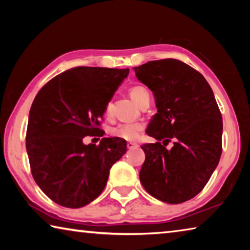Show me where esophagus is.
Returning a JSON list of instances; mask_svg holds the SVG:
<instances>
[{
    "mask_svg": "<svg viewBox=\"0 0 250 250\" xmlns=\"http://www.w3.org/2000/svg\"><path fill=\"white\" fill-rule=\"evenodd\" d=\"M126 146H128V149H134V147H137V146H138V143L129 141L128 143H126Z\"/></svg>",
    "mask_w": 250,
    "mask_h": 250,
    "instance_id": "1",
    "label": "esophagus"
}]
</instances>
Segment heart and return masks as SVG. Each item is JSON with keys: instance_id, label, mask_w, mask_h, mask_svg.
Listing matches in <instances>:
<instances>
[{"instance_id": "heart-1", "label": "heart", "mask_w": 250, "mask_h": 250, "mask_svg": "<svg viewBox=\"0 0 250 250\" xmlns=\"http://www.w3.org/2000/svg\"><path fill=\"white\" fill-rule=\"evenodd\" d=\"M130 96L139 105H141L145 101L150 100V94L146 87L135 84V86L130 88ZM112 112V104L109 103L105 104L104 113L110 116ZM143 130H145V125L141 122H133V124H120L113 128L110 129V134L112 137L120 138L122 140L126 141H135L140 138Z\"/></svg>"}]
</instances>
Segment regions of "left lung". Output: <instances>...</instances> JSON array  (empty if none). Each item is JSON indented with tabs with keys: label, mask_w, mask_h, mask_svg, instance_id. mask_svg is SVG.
Wrapping results in <instances>:
<instances>
[{
	"label": "left lung",
	"mask_w": 250,
	"mask_h": 250,
	"mask_svg": "<svg viewBox=\"0 0 250 250\" xmlns=\"http://www.w3.org/2000/svg\"><path fill=\"white\" fill-rule=\"evenodd\" d=\"M134 71L153 91L158 108L146 129L158 142L141 146L146 160L140 181L150 195L180 204L204 188L219 162L221 111L203 75L179 59L147 62Z\"/></svg>",
	"instance_id": "left-lung-1"
}]
</instances>
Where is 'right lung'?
Here are the masks:
<instances>
[{"instance_id": "add662e5", "label": "right lung", "mask_w": 250, "mask_h": 250, "mask_svg": "<svg viewBox=\"0 0 250 250\" xmlns=\"http://www.w3.org/2000/svg\"><path fill=\"white\" fill-rule=\"evenodd\" d=\"M129 69L74 67L45 83L29 110L26 150L34 180L56 204L79 208L98 197L109 171L126 151L120 138L103 137L105 104Z\"/></svg>"}]
</instances>
